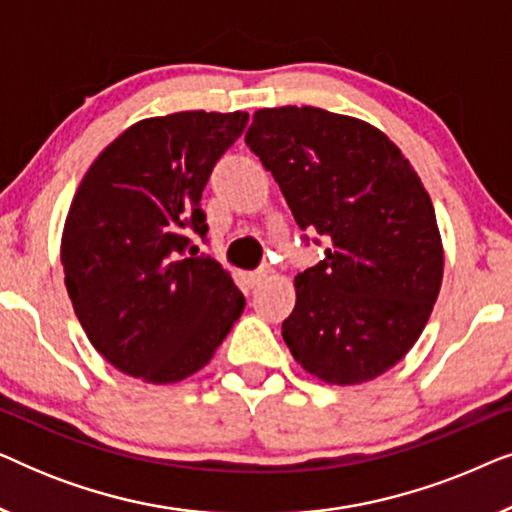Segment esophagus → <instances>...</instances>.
Returning <instances> with one entry per match:
<instances>
[{"mask_svg": "<svg viewBox=\"0 0 512 512\" xmlns=\"http://www.w3.org/2000/svg\"><path fill=\"white\" fill-rule=\"evenodd\" d=\"M265 277H268V270H265V268H261V270H254V272H251V275H249V282L254 284V286H258V284L263 282Z\"/></svg>", "mask_w": 512, "mask_h": 512, "instance_id": "1", "label": "esophagus"}]
</instances>
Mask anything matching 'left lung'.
Returning <instances> with one entry per match:
<instances>
[{"label":"left lung","instance_id":"obj_1","mask_svg":"<svg viewBox=\"0 0 512 512\" xmlns=\"http://www.w3.org/2000/svg\"><path fill=\"white\" fill-rule=\"evenodd\" d=\"M244 142L300 230L326 244L324 261L296 277L282 324L293 359L331 384L382 375L417 342L443 282L436 214L417 172L373 125L317 107L256 111Z\"/></svg>","mask_w":512,"mask_h":512}]
</instances>
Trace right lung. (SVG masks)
Returning a JSON list of instances; mask_svg holds the SVG:
<instances>
[{
  "label": "right lung",
  "instance_id": "obj_1",
  "mask_svg": "<svg viewBox=\"0 0 512 512\" xmlns=\"http://www.w3.org/2000/svg\"><path fill=\"white\" fill-rule=\"evenodd\" d=\"M249 114H181L139 121L83 177L62 235L74 312L93 347L121 373L179 382L212 359L244 296L205 242L200 198Z\"/></svg>",
  "mask_w": 512,
  "mask_h": 512
}]
</instances>
